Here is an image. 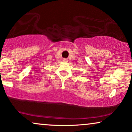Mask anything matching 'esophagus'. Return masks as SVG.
<instances>
[{
  "mask_svg": "<svg viewBox=\"0 0 132 132\" xmlns=\"http://www.w3.org/2000/svg\"><path fill=\"white\" fill-rule=\"evenodd\" d=\"M63 61H64V62H67V59H63Z\"/></svg>",
  "mask_w": 132,
  "mask_h": 132,
  "instance_id": "1",
  "label": "esophagus"
}]
</instances>
